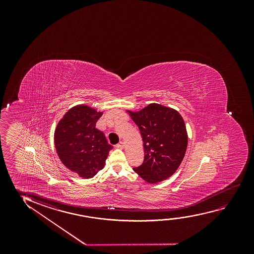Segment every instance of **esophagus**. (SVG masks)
I'll return each instance as SVG.
<instances>
[{
	"label": "esophagus",
	"mask_w": 254,
	"mask_h": 254,
	"mask_svg": "<svg viewBox=\"0 0 254 254\" xmlns=\"http://www.w3.org/2000/svg\"><path fill=\"white\" fill-rule=\"evenodd\" d=\"M116 147H117V148H121V149H123V148L125 147L124 142H123V141H121V142H119L118 144L116 145Z\"/></svg>",
	"instance_id": "34e87169"
}]
</instances>
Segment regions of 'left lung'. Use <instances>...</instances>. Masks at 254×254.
I'll return each instance as SVG.
<instances>
[{"label": "left lung", "mask_w": 254, "mask_h": 254, "mask_svg": "<svg viewBox=\"0 0 254 254\" xmlns=\"http://www.w3.org/2000/svg\"><path fill=\"white\" fill-rule=\"evenodd\" d=\"M127 112L139 127L145 153L142 165L133 167V171L152 184L171 177L188 147V132L181 114L157 103L138 112Z\"/></svg>", "instance_id": "8db88e82"}]
</instances>
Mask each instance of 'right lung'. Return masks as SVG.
<instances>
[{"label": "right lung", "mask_w": 254, "mask_h": 254, "mask_svg": "<svg viewBox=\"0 0 254 254\" xmlns=\"http://www.w3.org/2000/svg\"><path fill=\"white\" fill-rule=\"evenodd\" d=\"M103 115L87 105L70 108L58 122L55 146L63 165L80 177L90 179L104 167L109 151L104 132L95 127Z\"/></svg>", "instance_id": "right-lung-1"}]
</instances>
